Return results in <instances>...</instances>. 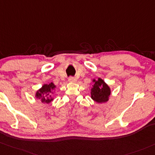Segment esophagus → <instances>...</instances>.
I'll return each instance as SVG.
<instances>
[{
    "label": "esophagus",
    "instance_id": "obj_1",
    "mask_svg": "<svg viewBox=\"0 0 155 155\" xmlns=\"http://www.w3.org/2000/svg\"><path fill=\"white\" fill-rule=\"evenodd\" d=\"M68 81H69L70 82H76V81H77V79H76V77H73V76H70L69 79H68Z\"/></svg>",
    "mask_w": 155,
    "mask_h": 155
}]
</instances>
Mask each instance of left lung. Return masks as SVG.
Wrapping results in <instances>:
<instances>
[{
  "label": "left lung",
  "mask_w": 155,
  "mask_h": 155,
  "mask_svg": "<svg viewBox=\"0 0 155 155\" xmlns=\"http://www.w3.org/2000/svg\"><path fill=\"white\" fill-rule=\"evenodd\" d=\"M94 87L91 89V98L98 103L107 102L110 94V87L100 78L97 80L94 79Z\"/></svg>",
  "instance_id": "left-lung-1"
}]
</instances>
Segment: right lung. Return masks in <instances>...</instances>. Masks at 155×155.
Instances as JSON below:
<instances>
[{
  "instance_id": "1",
  "label": "right lung",
  "mask_w": 155,
  "mask_h": 155,
  "mask_svg": "<svg viewBox=\"0 0 155 155\" xmlns=\"http://www.w3.org/2000/svg\"><path fill=\"white\" fill-rule=\"evenodd\" d=\"M55 87H56V86L54 85L53 82L48 84H44L41 88L38 91H37L35 97L37 98H41V102L44 103H49L53 100V99L51 98V95H50V92Z\"/></svg>"
}]
</instances>
